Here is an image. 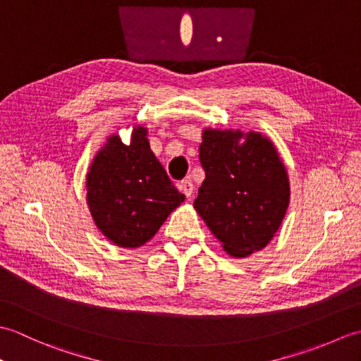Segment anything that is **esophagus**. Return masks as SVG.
I'll return each instance as SVG.
<instances>
[{
	"instance_id": "esophagus-1",
	"label": "esophagus",
	"mask_w": 361,
	"mask_h": 361,
	"mask_svg": "<svg viewBox=\"0 0 361 361\" xmlns=\"http://www.w3.org/2000/svg\"><path fill=\"white\" fill-rule=\"evenodd\" d=\"M176 188H178L183 194H185L188 198H190L192 197V192H194V185H192V181L190 180H183V181H180L178 185H176Z\"/></svg>"
}]
</instances>
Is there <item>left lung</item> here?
<instances>
[{
	"label": "left lung",
	"mask_w": 361,
	"mask_h": 361,
	"mask_svg": "<svg viewBox=\"0 0 361 361\" xmlns=\"http://www.w3.org/2000/svg\"><path fill=\"white\" fill-rule=\"evenodd\" d=\"M200 163L206 178L194 208L224 250L247 257L265 248L290 202L288 175L273 142L257 132L204 128Z\"/></svg>",
	"instance_id": "1"
}]
</instances>
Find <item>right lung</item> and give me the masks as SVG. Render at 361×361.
<instances>
[{
    "instance_id": "1",
    "label": "right lung",
    "mask_w": 361,
    "mask_h": 361,
    "mask_svg": "<svg viewBox=\"0 0 361 361\" xmlns=\"http://www.w3.org/2000/svg\"><path fill=\"white\" fill-rule=\"evenodd\" d=\"M185 202L137 126L128 145L110 136L87 173V203L96 226L122 248L149 242L169 214Z\"/></svg>"
}]
</instances>
